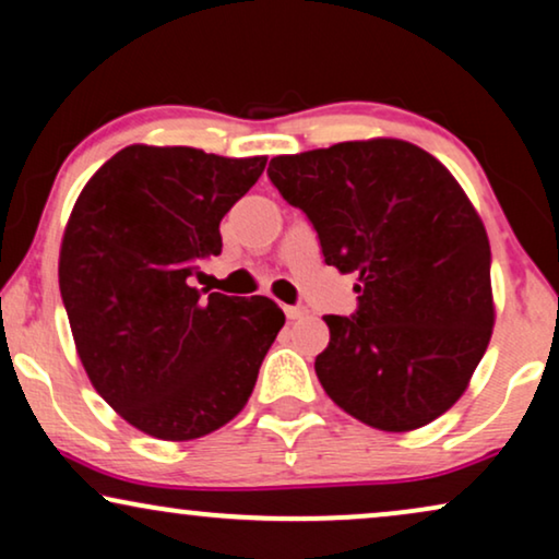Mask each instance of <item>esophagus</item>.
<instances>
[{
    "label": "esophagus",
    "instance_id": "1",
    "mask_svg": "<svg viewBox=\"0 0 559 559\" xmlns=\"http://www.w3.org/2000/svg\"><path fill=\"white\" fill-rule=\"evenodd\" d=\"M305 308H300V305H285V316H287V320H300L302 316H305Z\"/></svg>",
    "mask_w": 559,
    "mask_h": 559
}]
</instances>
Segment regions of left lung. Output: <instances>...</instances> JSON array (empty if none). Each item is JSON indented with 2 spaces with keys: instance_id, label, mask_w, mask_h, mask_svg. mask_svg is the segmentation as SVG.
<instances>
[{
  "instance_id": "left-lung-1",
  "label": "left lung",
  "mask_w": 559,
  "mask_h": 559,
  "mask_svg": "<svg viewBox=\"0 0 559 559\" xmlns=\"http://www.w3.org/2000/svg\"><path fill=\"white\" fill-rule=\"evenodd\" d=\"M270 180L310 218L358 310L325 316V394L384 432L430 425L468 389L493 331L484 221L440 159L404 140L280 155Z\"/></svg>"
}]
</instances>
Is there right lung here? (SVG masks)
Instances as JSON below:
<instances>
[{"label":"right lung","instance_id":"1","mask_svg":"<svg viewBox=\"0 0 559 559\" xmlns=\"http://www.w3.org/2000/svg\"><path fill=\"white\" fill-rule=\"evenodd\" d=\"M264 165L129 144L68 218L58 282L75 350L109 407L152 438L195 440L231 423L285 325L270 297L190 287L198 264L221 254V218Z\"/></svg>","mask_w":559,"mask_h":559}]
</instances>
